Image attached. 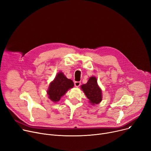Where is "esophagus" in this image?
Wrapping results in <instances>:
<instances>
[{
	"mask_svg": "<svg viewBox=\"0 0 151 151\" xmlns=\"http://www.w3.org/2000/svg\"><path fill=\"white\" fill-rule=\"evenodd\" d=\"M74 85L76 87H78L80 85H81V82H74Z\"/></svg>",
	"mask_w": 151,
	"mask_h": 151,
	"instance_id": "esophagus-1",
	"label": "esophagus"
}]
</instances>
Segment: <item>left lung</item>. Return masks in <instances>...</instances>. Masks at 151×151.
Masks as SVG:
<instances>
[{"label":"left lung","instance_id":"1","mask_svg":"<svg viewBox=\"0 0 151 151\" xmlns=\"http://www.w3.org/2000/svg\"><path fill=\"white\" fill-rule=\"evenodd\" d=\"M81 89L92 105L98 104L102 101V90L97 84L96 77H91L86 84L81 85Z\"/></svg>","mask_w":151,"mask_h":151}]
</instances>
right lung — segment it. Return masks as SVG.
Instances as JSON below:
<instances>
[{
	"mask_svg": "<svg viewBox=\"0 0 151 151\" xmlns=\"http://www.w3.org/2000/svg\"><path fill=\"white\" fill-rule=\"evenodd\" d=\"M74 85L72 80L68 79L62 72L58 73L54 81L50 83L47 91L49 99L54 102H57L68 90L74 87Z\"/></svg>",
	"mask_w": 151,
	"mask_h": 151,
	"instance_id": "obj_1",
	"label": "right lung"
}]
</instances>
